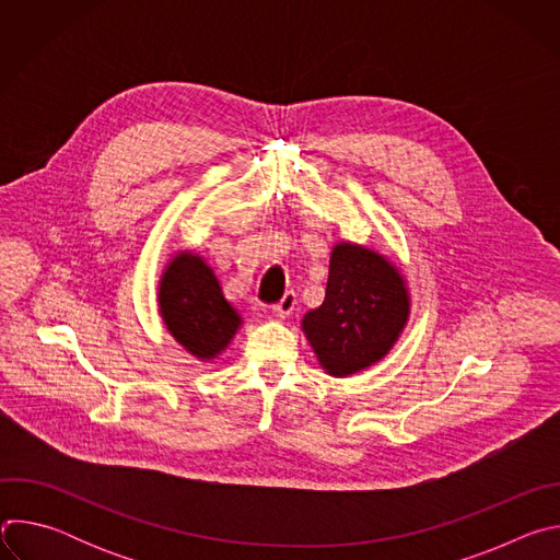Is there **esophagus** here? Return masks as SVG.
<instances>
[{
    "instance_id": "obj_1",
    "label": "esophagus",
    "mask_w": 560,
    "mask_h": 560,
    "mask_svg": "<svg viewBox=\"0 0 560 560\" xmlns=\"http://www.w3.org/2000/svg\"><path fill=\"white\" fill-rule=\"evenodd\" d=\"M294 307H296V294H294V292H285V294L281 296V301L272 307V312H275L279 318H288V316L294 312Z\"/></svg>"
}]
</instances>
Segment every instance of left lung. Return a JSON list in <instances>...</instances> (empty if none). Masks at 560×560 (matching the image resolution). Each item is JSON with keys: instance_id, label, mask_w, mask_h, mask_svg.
Wrapping results in <instances>:
<instances>
[{"instance_id": "1", "label": "left lung", "mask_w": 560, "mask_h": 560, "mask_svg": "<svg viewBox=\"0 0 560 560\" xmlns=\"http://www.w3.org/2000/svg\"><path fill=\"white\" fill-rule=\"evenodd\" d=\"M408 281L378 250L337 242L326 301L310 310L301 330L326 374L346 378L389 354L410 318Z\"/></svg>"}]
</instances>
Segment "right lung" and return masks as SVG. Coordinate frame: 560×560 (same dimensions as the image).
<instances>
[{
  "label": "right lung",
  "mask_w": 560,
  "mask_h": 560,
  "mask_svg": "<svg viewBox=\"0 0 560 560\" xmlns=\"http://www.w3.org/2000/svg\"><path fill=\"white\" fill-rule=\"evenodd\" d=\"M156 307L173 339L203 363L219 359L244 326V316L223 296L206 257L195 250L171 257L159 277Z\"/></svg>",
  "instance_id": "right-lung-1"
}]
</instances>
